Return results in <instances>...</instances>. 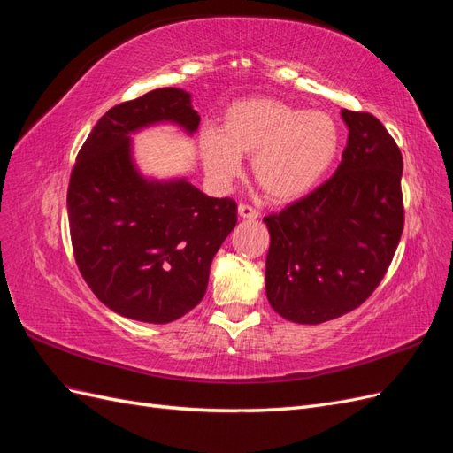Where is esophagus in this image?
Here are the masks:
<instances>
[{
    "label": "esophagus",
    "mask_w": 453,
    "mask_h": 453,
    "mask_svg": "<svg viewBox=\"0 0 453 453\" xmlns=\"http://www.w3.org/2000/svg\"><path fill=\"white\" fill-rule=\"evenodd\" d=\"M238 215L242 219H257L258 217V211L253 208V205L250 203H240L238 205Z\"/></svg>",
    "instance_id": "1"
}]
</instances>
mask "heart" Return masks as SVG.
<instances>
[{"mask_svg": "<svg viewBox=\"0 0 453 453\" xmlns=\"http://www.w3.org/2000/svg\"><path fill=\"white\" fill-rule=\"evenodd\" d=\"M338 122L323 111H306L276 98H248L228 105L221 128H203L198 149L205 173L228 187L251 158L258 187L273 202L308 195L333 168L340 150Z\"/></svg>", "mask_w": 453, "mask_h": 453, "instance_id": "obj_1", "label": "heart"}]
</instances>
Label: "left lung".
<instances>
[{
    "label": "left lung",
    "instance_id": "obj_1",
    "mask_svg": "<svg viewBox=\"0 0 453 453\" xmlns=\"http://www.w3.org/2000/svg\"><path fill=\"white\" fill-rule=\"evenodd\" d=\"M348 145L331 180L270 213L266 296L281 318L318 325L374 293L404 226L403 155L370 113L342 109Z\"/></svg>",
    "mask_w": 453,
    "mask_h": 453
}]
</instances>
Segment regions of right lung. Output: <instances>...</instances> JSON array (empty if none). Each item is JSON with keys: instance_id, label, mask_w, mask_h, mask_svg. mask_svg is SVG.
I'll list each match as a JSON object with an SVG mask.
<instances>
[{"instance_id": "obj_1", "label": "right lung", "mask_w": 453, "mask_h": 453, "mask_svg": "<svg viewBox=\"0 0 453 453\" xmlns=\"http://www.w3.org/2000/svg\"><path fill=\"white\" fill-rule=\"evenodd\" d=\"M164 120L196 132L188 92L157 88L109 109L67 187L81 276L109 310L143 323L175 321L200 303L211 260L238 221L232 198L205 196L185 180L149 181L135 170L128 134Z\"/></svg>"}]
</instances>
